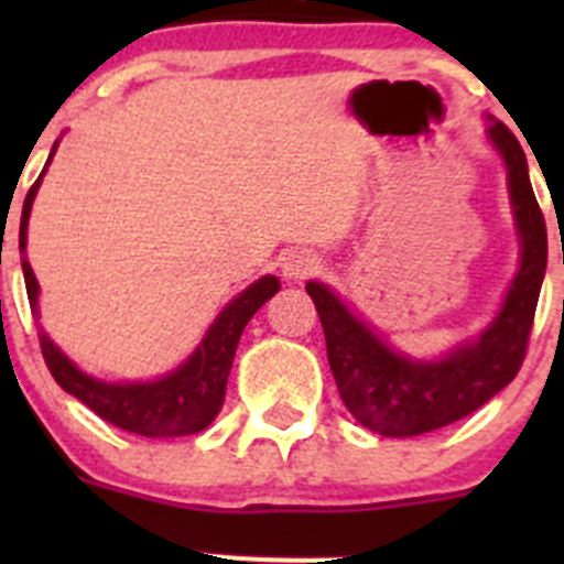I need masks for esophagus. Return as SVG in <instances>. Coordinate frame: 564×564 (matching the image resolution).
Here are the masks:
<instances>
[{
    "instance_id": "34e87169",
    "label": "esophagus",
    "mask_w": 564,
    "mask_h": 564,
    "mask_svg": "<svg viewBox=\"0 0 564 564\" xmlns=\"http://www.w3.org/2000/svg\"><path fill=\"white\" fill-rule=\"evenodd\" d=\"M318 267H322V259H318L316 253H311V250H303V248L289 250L281 261V270L289 281H303V278L318 272Z\"/></svg>"
}]
</instances>
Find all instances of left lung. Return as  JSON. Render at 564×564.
<instances>
[{
  "mask_svg": "<svg viewBox=\"0 0 564 564\" xmlns=\"http://www.w3.org/2000/svg\"><path fill=\"white\" fill-rule=\"evenodd\" d=\"M488 133L508 166L510 198L521 235V270L497 322L480 340L458 346L440 362L406 360L357 322L327 286L314 281L305 286L322 318L327 360L346 409L384 436L429 434L466 417L508 388L527 357L549 259V237L519 139L502 122H494Z\"/></svg>",
  "mask_w": 564,
  "mask_h": 564,
  "instance_id": "1",
  "label": "left lung"
}]
</instances>
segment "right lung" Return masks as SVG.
Returning <instances> with one entry per match:
<instances>
[{
	"mask_svg": "<svg viewBox=\"0 0 564 564\" xmlns=\"http://www.w3.org/2000/svg\"><path fill=\"white\" fill-rule=\"evenodd\" d=\"M37 185L30 187L24 198V213H21V267H24L26 297H30L32 311L37 314V281L26 261V224H30V209L35 202ZM281 289L278 278L264 275L248 286L237 300H231L229 308L218 316V322L209 327L207 338L196 349V355L176 368L169 377L158 382L144 384H106L98 379L78 371L48 338L40 333V351L48 366L51 377L56 379L62 390L76 395L78 401L87 403L98 417L117 429L130 431L139 436H185L207 429L215 414L224 406L226 379H229L231 360H235L240 335L250 322V316Z\"/></svg>",
	"mask_w": 564,
	"mask_h": 564,
	"instance_id": "1",
	"label": "right lung"
}]
</instances>
